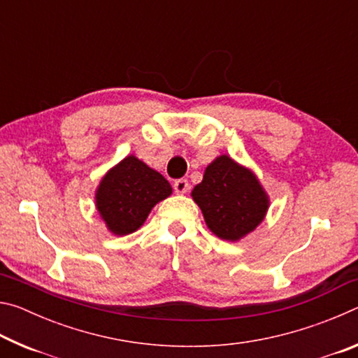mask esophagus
Returning a JSON list of instances; mask_svg holds the SVG:
<instances>
[{"label":"esophagus","mask_w":358,"mask_h":358,"mask_svg":"<svg viewBox=\"0 0 358 358\" xmlns=\"http://www.w3.org/2000/svg\"><path fill=\"white\" fill-rule=\"evenodd\" d=\"M173 189L177 194H186L187 191H189V183H187V180L180 178L173 183Z\"/></svg>","instance_id":"esophagus-1"}]
</instances>
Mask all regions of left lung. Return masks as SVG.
I'll return each instance as SVG.
<instances>
[{
  "mask_svg": "<svg viewBox=\"0 0 358 358\" xmlns=\"http://www.w3.org/2000/svg\"><path fill=\"white\" fill-rule=\"evenodd\" d=\"M207 227L216 237L238 241L251 234L270 207L268 194L251 169L227 155L207 166L203 180L191 192Z\"/></svg>",
  "mask_w": 358,
  "mask_h": 358,
  "instance_id": "1",
  "label": "left lung"
}]
</instances>
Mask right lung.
<instances>
[{"label":"right lung","instance_id":"right-lung-1","mask_svg":"<svg viewBox=\"0 0 358 358\" xmlns=\"http://www.w3.org/2000/svg\"><path fill=\"white\" fill-rule=\"evenodd\" d=\"M172 194V186L134 155L113 166L96 189V208L113 235H128L147 221L157 202Z\"/></svg>","mask_w":358,"mask_h":358}]
</instances>
